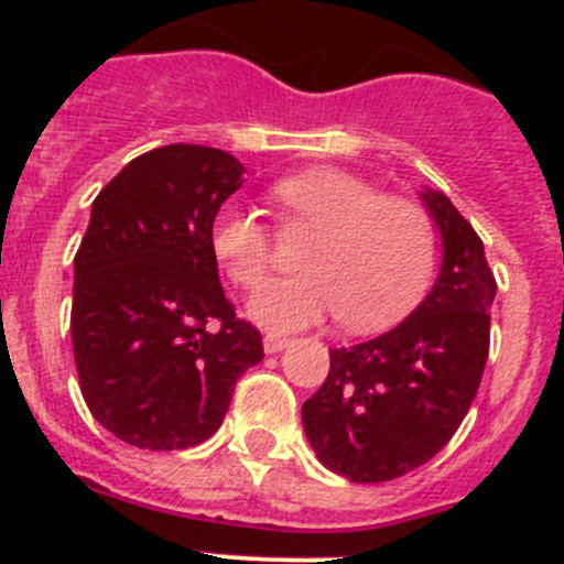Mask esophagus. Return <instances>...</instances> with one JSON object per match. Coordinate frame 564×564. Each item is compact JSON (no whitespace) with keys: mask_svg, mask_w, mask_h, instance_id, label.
<instances>
[{"mask_svg":"<svg viewBox=\"0 0 564 564\" xmlns=\"http://www.w3.org/2000/svg\"><path fill=\"white\" fill-rule=\"evenodd\" d=\"M288 344H291V338H285V336H276V333H268L265 338H262V347H265V352H282L288 347Z\"/></svg>","mask_w":564,"mask_h":564,"instance_id":"esophagus-1","label":"esophagus"}]
</instances>
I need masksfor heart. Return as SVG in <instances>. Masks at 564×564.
I'll list each match as a JSON object with an SVG mask.
<instances>
[{
  "label": "heart",
  "instance_id": "heart-1",
  "mask_svg": "<svg viewBox=\"0 0 564 564\" xmlns=\"http://www.w3.org/2000/svg\"><path fill=\"white\" fill-rule=\"evenodd\" d=\"M282 223L316 231L299 276L279 279L251 302L257 325L293 333L341 316L358 333L398 325L430 291L437 237L430 212L406 197H387L376 183L344 169L318 166L273 186ZM212 251L234 285H265L276 237L265 217L223 206L212 220Z\"/></svg>",
  "mask_w": 564,
  "mask_h": 564
}]
</instances>
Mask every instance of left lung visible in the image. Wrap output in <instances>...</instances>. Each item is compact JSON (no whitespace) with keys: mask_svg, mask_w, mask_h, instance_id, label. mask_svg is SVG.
<instances>
[{"mask_svg":"<svg viewBox=\"0 0 564 564\" xmlns=\"http://www.w3.org/2000/svg\"><path fill=\"white\" fill-rule=\"evenodd\" d=\"M443 268L417 311L383 336L330 350V372L302 406L313 452L352 482L410 475L452 441L488 358L497 279L482 239L443 194H423Z\"/></svg>","mask_w":564,"mask_h":564,"instance_id":"8db88e82","label":"left lung"}]
</instances>
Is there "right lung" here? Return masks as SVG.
Instances as JSON below:
<instances>
[{"instance_id": "obj_1", "label": "right lung", "mask_w": 564, "mask_h": 564, "mask_svg": "<svg viewBox=\"0 0 564 564\" xmlns=\"http://www.w3.org/2000/svg\"><path fill=\"white\" fill-rule=\"evenodd\" d=\"M234 154L169 143L134 158L93 203L76 253L73 352L89 412L138 449L220 430L262 336L223 293L212 220L242 186Z\"/></svg>"}]
</instances>
